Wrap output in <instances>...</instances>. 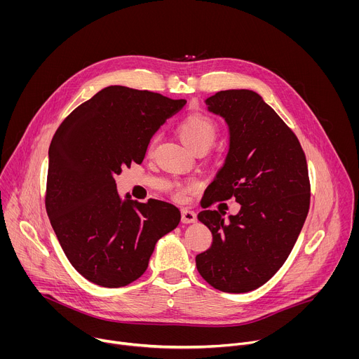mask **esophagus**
<instances>
[{
  "label": "esophagus",
  "mask_w": 359,
  "mask_h": 359,
  "mask_svg": "<svg viewBox=\"0 0 359 359\" xmlns=\"http://www.w3.org/2000/svg\"><path fill=\"white\" fill-rule=\"evenodd\" d=\"M196 220H197V215H196V212L189 210V209H183V210H182V222H183L184 224L194 223Z\"/></svg>",
  "instance_id": "obj_1"
}]
</instances>
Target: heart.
<instances>
[{
    "instance_id": "heart-1",
    "label": "heart",
    "mask_w": 359,
    "mask_h": 359,
    "mask_svg": "<svg viewBox=\"0 0 359 359\" xmlns=\"http://www.w3.org/2000/svg\"><path fill=\"white\" fill-rule=\"evenodd\" d=\"M177 132H179L182 142L190 150H197L201 147L209 149L215 143L217 133H219V128L210 116L196 112V114H190L179 123ZM155 143H156V137L151 139L149 149H153ZM193 187H194L193 183L176 184V190H175L176 198L182 200L184 197V194L189 190H191Z\"/></svg>"
}]
</instances>
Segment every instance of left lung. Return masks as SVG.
I'll return each mask as SVG.
<instances>
[{
  "instance_id": "1",
  "label": "left lung",
  "mask_w": 359,
  "mask_h": 359,
  "mask_svg": "<svg viewBox=\"0 0 359 359\" xmlns=\"http://www.w3.org/2000/svg\"><path fill=\"white\" fill-rule=\"evenodd\" d=\"M204 104L230 136L224 165L204 191L206 208L234 196L240 212L197 215L213 243L196 267L216 290L248 292L280 270L298 238L310 209L309 168L297 136L257 92L220 90Z\"/></svg>"
}]
</instances>
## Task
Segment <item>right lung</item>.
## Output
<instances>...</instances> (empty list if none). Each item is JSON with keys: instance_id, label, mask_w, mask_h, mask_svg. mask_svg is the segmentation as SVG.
Wrapping results in <instances>:
<instances>
[{"instance_id": "right-lung-1", "label": "right lung", "mask_w": 359, "mask_h": 359, "mask_svg": "<svg viewBox=\"0 0 359 359\" xmlns=\"http://www.w3.org/2000/svg\"><path fill=\"white\" fill-rule=\"evenodd\" d=\"M184 99L107 86L61 123L48 151L45 208L72 267L93 284L119 288L147 269L156 243L175 230L170 203L122 198L115 176L142 163L151 136Z\"/></svg>"}]
</instances>
